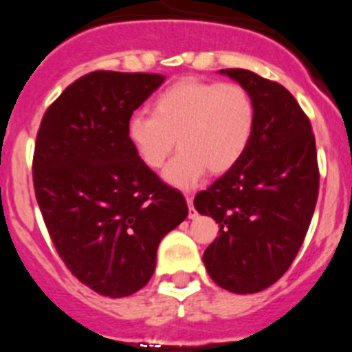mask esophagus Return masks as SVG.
<instances>
[{
    "label": "esophagus",
    "instance_id": "1",
    "mask_svg": "<svg viewBox=\"0 0 352 352\" xmlns=\"http://www.w3.org/2000/svg\"><path fill=\"white\" fill-rule=\"evenodd\" d=\"M185 199L186 203H188V219H195V217H197V211H195L194 208V197H192L190 194H186Z\"/></svg>",
    "mask_w": 352,
    "mask_h": 352
}]
</instances>
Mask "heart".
Wrapping results in <instances>:
<instances>
[{"label":"heart","mask_w":352,"mask_h":352,"mask_svg":"<svg viewBox=\"0 0 352 352\" xmlns=\"http://www.w3.org/2000/svg\"><path fill=\"white\" fill-rule=\"evenodd\" d=\"M256 129V107L239 84L183 77L151 104V116L138 113L126 138L148 169H160L174 146L182 149L164 179L178 188L197 185L206 170L226 174L247 153Z\"/></svg>","instance_id":"1"}]
</instances>
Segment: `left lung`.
I'll list each match as a JSON object with an SVG mask.
<instances>
[{
    "mask_svg": "<svg viewBox=\"0 0 352 352\" xmlns=\"http://www.w3.org/2000/svg\"><path fill=\"white\" fill-rule=\"evenodd\" d=\"M220 72L252 96L256 129L238 166L199 192L194 206L220 227L203 256L213 282L252 294L275 284L303 245L319 194L316 138L282 84L243 68Z\"/></svg>",
    "mask_w": 352,
    "mask_h": 352,
    "instance_id": "8db88e82",
    "label": "left lung"
}]
</instances>
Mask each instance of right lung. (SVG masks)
<instances>
[{
	"mask_svg": "<svg viewBox=\"0 0 352 352\" xmlns=\"http://www.w3.org/2000/svg\"><path fill=\"white\" fill-rule=\"evenodd\" d=\"M158 74L96 70L72 82L36 133L33 186L43 222L72 275L102 296L149 282L160 239L188 214L185 197L139 160L126 138Z\"/></svg>",
	"mask_w": 352,
	"mask_h": 352,
	"instance_id": "obj_1",
	"label": "right lung"
}]
</instances>
